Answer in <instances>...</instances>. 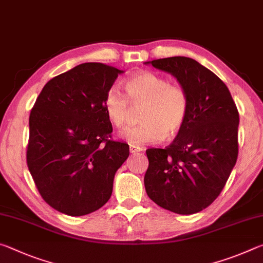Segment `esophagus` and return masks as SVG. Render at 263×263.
<instances>
[{
    "label": "esophagus",
    "mask_w": 263,
    "mask_h": 263,
    "mask_svg": "<svg viewBox=\"0 0 263 263\" xmlns=\"http://www.w3.org/2000/svg\"><path fill=\"white\" fill-rule=\"evenodd\" d=\"M141 151H142V148H140V147H136V146H130V153L131 154H137V153L141 152Z\"/></svg>",
    "instance_id": "34e87169"
}]
</instances>
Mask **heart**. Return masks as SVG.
Listing matches in <instances>:
<instances>
[{"label": "heart", "mask_w": 263, "mask_h": 263, "mask_svg": "<svg viewBox=\"0 0 263 263\" xmlns=\"http://www.w3.org/2000/svg\"><path fill=\"white\" fill-rule=\"evenodd\" d=\"M126 91L133 105L145 104L140 115L141 125L124 135L131 146L155 144L166 135H175L184 124L188 115V96L180 86L171 84L166 78L153 72L137 73L127 79ZM104 109L116 127L126 126L131 104L121 86L112 84L108 89Z\"/></svg>", "instance_id": "b5f03b06"}]
</instances>
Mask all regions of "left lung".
<instances>
[{
	"label": "left lung",
	"mask_w": 263,
	"mask_h": 263,
	"mask_svg": "<svg viewBox=\"0 0 263 263\" xmlns=\"http://www.w3.org/2000/svg\"><path fill=\"white\" fill-rule=\"evenodd\" d=\"M145 65L173 75L188 96V115L174 141L146 151V193L166 210L193 215L218 197L237 162L238 109L226 84L191 58Z\"/></svg>",
	"instance_id": "8db88e82"
}]
</instances>
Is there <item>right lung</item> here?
Instances as JSON below:
<instances>
[{"instance_id":"obj_1","label":"right lung","mask_w":263,"mask_h":263,"mask_svg":"<svg viewBox=\"0 0 263 263\" xmlns=\"http://www.w3.org/2000/svg\"><path fill=\"white\" fill-rule=\"evenodd\" d=\"M123 70L86 62L50 80L29 118V171L48 205L68 216L99 210L130 149L112 141L104 97Z\"/></svg>"}]
</instances>
